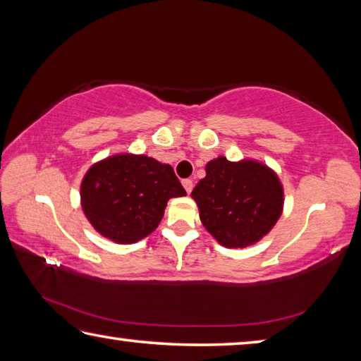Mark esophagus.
Instances as JSON below:
<instances>
[{"mask_svg":"<svg viewBox=\"0 0 361 361\" xmlns=\"http://www.w3.org/2000/svg\"><path fill=\"white\" fill-rule=\"evenodd\" d=\"M181 183H183V188L186 189V192H191L192 191V180L186 178V180H183Z\"/></svg>","mask_w":361,"mask_h":361,"instance_id":"1","label":"esophagus"}]
</instances>
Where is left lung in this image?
Wrapping results in <instances>:
<instances>
[{"instance_id": "obj_1", "label": "left lung", "mask_w": 361, "mask_h": 361, "mask_svg": "<svg viewBox=\"0 0 361 361\" xmlns=\"http://www.w3.org/2000/svg\"><path fill=\"white\" fill-rule=\"evenodd\" d=\"M205 178L192 189L200 221L228 248H243L262 239L282 215L283 188L279 176L256 161L213 159Z\"/></svg>"}]
</instances>
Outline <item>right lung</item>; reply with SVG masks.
<instances>
[{
    "label": "right lung",
    "mask_w": 361,
    "mask_h": 361,
    "mask_svg": "<svg viewBox=\"0 0 361 361\" xmlns=\"http://www.w3.org/2000/svg\"><path fill=\"white\" fill-rule=\"evenodd\" d=\"M185 194L169 164L143 154H116L85 173L81 204L102 235L118 243H135L157 228L169 199Z\"/></svg>",
    "instance_id": "obj_1"
}]
</instances>
